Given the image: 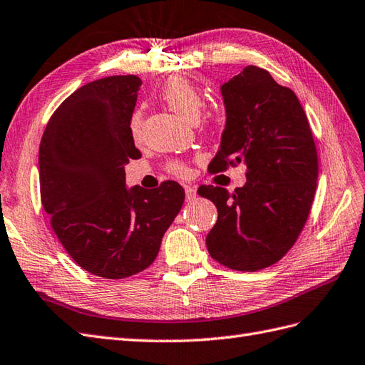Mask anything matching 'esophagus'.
<instances>
[{
  "instance_id": "34e87169",
  "label": "esophagus",
  "mask_w": 365,
  "mask_h": 365,
  "mask_svg": "<svg viewBox=\"0 0 365 365\" xmlns=\"http://www.w3.org/2000/svg\"><path fill=\"white\" fill-rule=\"evenodd\" d=\"M185 192H186V200H188V202L194 200L195 195H197V190H195L194 186H190V185L185 186Z\"/></svg>"
}]
</instances>
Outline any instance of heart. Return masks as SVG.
Wrapping results in <instances>:
<instances>
[{
	"label": "heart",
	"mask_w": 365,
	"mask_h": 365,
	"mask_svg": "<svg viewBox=\"0 0 365 365\" xmlns=\"http://www.w3.org/2000/svg\"><path fill=\"white\" fill-rule=\"evenodd\" d=\"M162 98L166 101V105L170 106L177 115L188 121H197L202 115V110L205 108V100L202 92L195 88L192 83H190L186 78L182 77H171L165 83L162 89ZM130 134L134 137H138L140 128H142V112L135 110L130 115L129 121ZM170 171L177 175L186 174V166L180 162L170 163Z\"/></svg>",
	"instance_id": "b5f03b06"
}]
</instances>
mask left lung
I'll return each mask as SVG.
<instances>
[{
	"instance_id": "8db88e82",
	"label": "left lung",
	"mask_w": 365,
	"mask_h": 365,
	"mask_svg": "<svg viewBox=\"0 0 365 365\" xmlns=\"http://www.w3.org/2000/svg\"><path fill=\"white\" fill-rule=\"evenodd\" d=\"M220 92L227 123L208 171L242 163L247 183L235 192L199 188L219 214L207 248L222 265L257 272L282 259L305 225L317 180L316 145L296 93L268 71L247 66Z\"/></svg>"
}]
</instances>
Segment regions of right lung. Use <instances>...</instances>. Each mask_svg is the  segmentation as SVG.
Masks as SVG:
<instances>
[{"instance_id":"add662e5","label":"right lung","mask_w":365,"mask_h":365,"mask_svg":"<svg viewBox=\"0 0 365 365\" xmlns=\"http://www.w3.org/2000/svg\"><path fill=\"white\" fill-rule=\"evenodd\" d=\"M140 85L135 76H114L81 86L53 112L40 143L52 230L83 269L105 279L151 265L185 200L173 180L154 191L126 188L125 165L142 157L129 128Z\"/></svg>"}]
</instances>
